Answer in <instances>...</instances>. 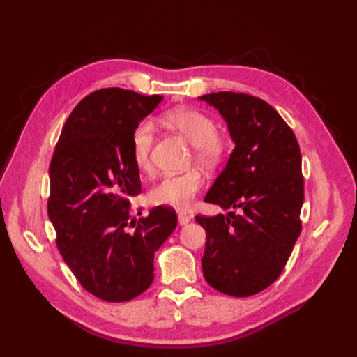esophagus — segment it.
<instances>
[{
	"mask_svg": "<svg viewBox=\"0 0 357 357\" xmlns=\"http://www.w3.org/2000/svg\"><path fill=\"white\" fill-rule=\"evenodd\" d=\"M190 220H192V218H190L189 214H183V213H180V214H178V223H180L181 226L188 225Z\"/></svg>",
	"mask_w": 357,
	"mask_h": 357,
	"instance_id": "1",
	"label": "esophagus"
}]
</instances>
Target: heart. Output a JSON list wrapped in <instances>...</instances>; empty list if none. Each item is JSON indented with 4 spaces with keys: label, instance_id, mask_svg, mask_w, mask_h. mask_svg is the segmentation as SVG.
I'll list each match as a JSON object with an SVG mask.
<instances>
[{
    "label": "heart",
    "instance_id": "b5f03b06",
    "mask_svg": "<svg viewBox=\"0 0 357 357\" xmlns=\"http://www.w3.org/2000/svg\"><path fill=\"white\" fill-rule=\"evenodd\" d=\"M162 121L185 135L195 147L193 158L204 168H218L228 155V143L218 134L213 119L195 109H176L164 113ZM155 144V125L149 121L138 123L131 137V155L135 167L150 174L153 171L152 150ZM204 186V177L197 168L180 174H169L150 190V202L162 207L186 211Z\"/></svg>",
    "mask_w": 357,
    "mask_h": 357
}]
</instances>
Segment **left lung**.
<instances>
[{
	"instance_id": "1",
	"label": "left lung",
	"mask_w": 357,
	"mask_h": 357,
	"mask_svg": "<svg viewBox=\"0 0 357 357\" xmlns=\"http://www.w3.org/2000/svg\"><path fill=\"white\" fill-rule=\"evenodd\" d=\"M199 100L219 110L235 143L204 199L231 211L195 218L207 232L202 273L225 295L252 296L283 273L301 234L299 144L274 107L257 96L215 92Z\"/></svg>"
}]
</instances>
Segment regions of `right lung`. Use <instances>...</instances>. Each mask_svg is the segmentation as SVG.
<instances>
[{"instance_id": "obj_1", "label": "right lung", "mask_w": 357, "mask_h": 357, "mask_svg": "<svg viewBox=\"0 0 357 357\" xmlns=\"http://www.w3.org/2000/svg\"><path fill=\"white\" fill-rule=\"evenodd\" d=\"M162 100L121 88L89 93L67 119L50 160L47 213L58 250L82 287L107 302L150 287L155 252L177 226L171 207L137 219L129 202L142 192L131 137Z\"/></svg>"}]
</instances>
